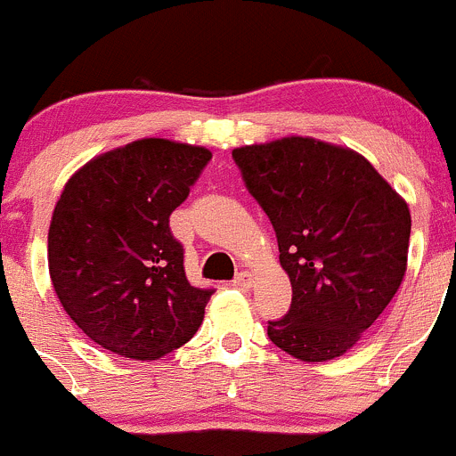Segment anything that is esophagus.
<instances>
[{"instance_id":"esophagus-1","label":"esophagus","mask_w":456,"mask_h":456,"mask_svg":"<svg viewBox=\"0 0 456 456\" xmlns=\"http://www.w3.org/2000/svg\"><path fill=\"white\" fill-rule=\"evenodd\" d=\"M232 286L241 288V290H248V288H252V274L250 273H239L237 277L232 279Z\"/></svg>"}]
</instances>
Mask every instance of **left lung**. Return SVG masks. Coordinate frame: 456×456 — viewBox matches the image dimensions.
<instances>
[{"mask_svg":"<svg viewBox=\"0 0 456 456\" xmlns=\"http://www.w3.org/2000/svg\"><path fill=\"white\" fill-rule=\"evenodd\" d=\"M292 283L290 310L268 322L277 348L328 362L353 348L399 290L410 210L370 161L310 137L234 148Z\"/></svg>","mask_w":456,"mask_h":456,"instance_id":"8db88e82","label":"left lung"}]
</instances>
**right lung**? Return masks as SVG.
<instances>
[{"label":"right lung","instance_id":"add662e5","mask_svg":"<svg viewBox=\"0 0 456 456\" xmlns=\"http://www.w3.org/2000/svg\"><path fill=\"white\" fill-rule=\"evenodd\" d=\"M201 146L139 139L66 183L48 230V270L66 314L121 357L159 359L192 339L213 288H195L170 215L208 166Z\"/></svg>","mask_w":456,"mask_h":456}]
</instances>
